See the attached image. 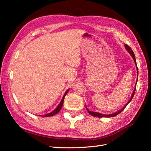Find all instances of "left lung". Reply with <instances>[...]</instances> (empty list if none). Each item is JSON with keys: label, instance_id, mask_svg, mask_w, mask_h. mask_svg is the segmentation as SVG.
<instances>
[{"label": "left lung", "instance_id": "obj_1", "mask_svg": "<svg viewBox=\"0 0 151 151\" xmlns=\"http://www.w3.org/2000/svg\"><path fill=\"white\" fill-rule=\"evenodd\" d=\"M125 48L128 50V52H129V53H130V54L131 55H132V58H133V59H134V62H135V64H136V67H137V72H138V68H137V63H136V60H135V55H134V52L132 51V48L129 46V45H125ZM137 76H138V72H137ZM137 79H138V78H137ZM137 82H136V83H137ZM135 88H136V87H135V89H134V92H133V93H132V96H131V98H130V99H129V102H128V103L125 105V106L123 107V108H122L120 110H119V111H116V113H113V114H111V115H103V114H101V113H98V112H95V111H89V109L86 108V109H87V110H88V113L90 114V115H91L92 116H95V117H98V118H101V117H107V118H108V117H113V116H116L117 115H118V114L119 113H120L123 109H125V108L127 106V105L129 104L131 101H132V98H133V97H134V94H135Z\"/></svg>", "mask_w": 151, "mask_h": 151}]
</instances>
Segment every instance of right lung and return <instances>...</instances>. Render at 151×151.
<instances>
[{
  "label": "right lung",
  "instance_id": "1",
  "mask_svg": "<svg viewBox=\"0 0 151 151\" xmlns=\"http://www.w3.org/2000/svg\"><path fill=\"white\" fill-rule=\"evenodd\" d=\"M68 90H69V89L67 90V91H66V92H65V94L63 95V98H62V101H60V104H58V106L57 107V108H56L55 109H54V111H53L52 112L50 113H48V114H47V115H43L42 116H45V117H47V116H53L54 115H55V114H57V113H58L59 111H60V110L61 108H62V107L63 103V99H64V98H65V96H66V94H67V93H68Z\"/></svg>",
  "mask_w": 151,
  "mask_h": 151
}]
</instances>
